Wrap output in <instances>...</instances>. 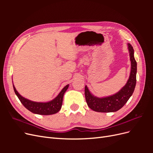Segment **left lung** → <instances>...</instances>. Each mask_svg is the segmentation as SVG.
I'll use <instances>...</instances> for the list:
<instances>
[{
  "label": "left lung",
  "mask_w": 153,
  "mask_h": 153,
  "mask_svg": "<svg viewBox=\"0 0 153 153\" xmlns=\"http://www.w3.org/2000/svg\"><path fill=\"white\" fill-rule=\"evenodd\" d=\"M128 49L131 61V71L126 84L121 90L114 94L98 98L92 94L87 85H85V97L87 104L91 109L95 112H116L126 104L133 94L136 85L137 64L134 57V50L129 43H128Z\"/></svg>",
  "instance_id": "obj_1"
}]
</instances>
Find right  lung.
<instances>
[{"label":"right lung","mask_w":153,"mask_h":153,"mask_svg":"<svg viewBox=\"0 0 153 153\" xmlns=\"http://www.w3.org/2000/svg\"><path fill=\"white\" fill-rule=\"evenodd\" d=\"M68 87L69 84L64 87L53 100L48 102H36V101L29 100L22 96L18 93L15 87L13 85V89L15 94L23 105L31 112L39 115H52L57 113L61 108L63 96Z\"/></svg>","instance_id":"1"}]
</instances>
